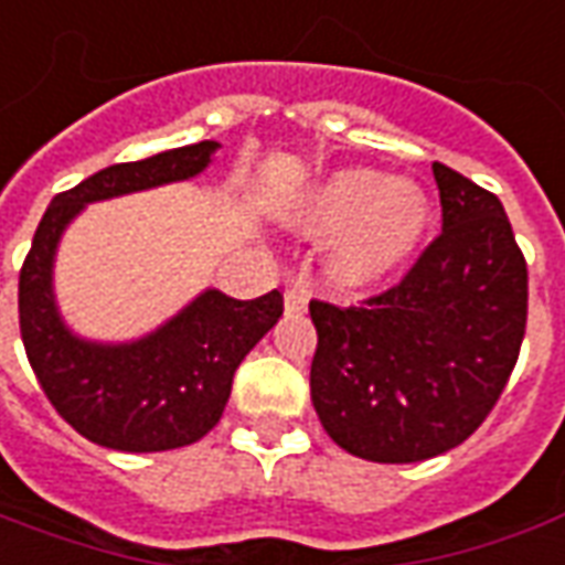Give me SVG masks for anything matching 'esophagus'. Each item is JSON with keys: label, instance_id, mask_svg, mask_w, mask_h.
<instances>
[{"label": "esophagus", "instance_id": "34e87169", "mask_svg": "<svg viewBox=\"0 0 565 565\" xmlns=\"http://www.w3.org/2000/svg\"><path fill=\"white\" fill-rule=\"evenodd\" d=\"M282 310H286V316H298L307 310V291L301 289V286H286V291H282Z\"/></svg>", "mask_w": 565, "mask_h": 565}]
</instances>
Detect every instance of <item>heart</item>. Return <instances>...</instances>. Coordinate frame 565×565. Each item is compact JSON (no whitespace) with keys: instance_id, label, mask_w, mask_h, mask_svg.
Instances as JSON below:
<instances>
[{"instance_id":"1","label":"heart","mask_w":565,"mask_h":565,"mask_svg":"<svg viewBox=\"0 0 565 565\" xmlns=\"http://www.w3.org/2000/svg\"><path fill=\"white\" fill-rule=\"evenodd\" d=\"M286 222L307 237H330L322 267L331 286L359 291L402 267L426 237L431 206L411 179L343 167L303 191Z\"/></svg>"}]
</instances>
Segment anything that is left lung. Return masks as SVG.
I'll return each instance as SVG.
<instances>
[{
    "instance_id": "1",
    "label": "left lung",
    "mask_w": 565,
    "mask_h": 565,
    "mask_svg": "<svg viewBox=\"0 0 565 565\" xmlns=\"http://www.w3.org/2000/svg\"><path fill=\"white\" fill-rule=\"evenodd\" d=\"M444 234L365 307L310 303V398L322 429L371 462L454 450L505 390L526 331V262L495 194L444 163Z\"/></svg>"
}]
</instances>
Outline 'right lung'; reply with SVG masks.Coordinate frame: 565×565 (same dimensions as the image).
<instances>
[{
	"label": "right lung",
	"mask_w": 565,
	"mask_h": 565,
	"mask_svg": "<svg viewBox=\"0 0 565 565\" xmlns=\"http://www.w3.org/2000/svg\"><path fill=\"white\" fill-rule=\"evenodd\" d=\"M218 148L203 139L106 167L57 194L39 222L20 270V338L60 417L99 447L158 454L200 441L225 414L239 362L282 316L276 289L237 301L212 286L130 340L82 338L60 313L54 267L66 227L90 203L194 179Z\"/></svg>",
	"instance_id": "1"
}]
</instances>
